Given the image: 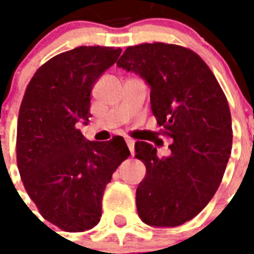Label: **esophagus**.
Wrapping results in <instances>:
<instances>
[{"mask_svg":"<svg viewBox=\"0 0 254 254\" xmlns=\"http://www.w3.org/2000/svg\"><path fill=\"white\" fill-rule=\"evenodd\" d=\"M125 141H127V147H129V150H130L131 155H133V154H134V139H131V138H125Z\"/></svg>","mask_w":254,"mask_h":254,"instance_id":"esophagus-1","label":"esophagus"}]
</instances>
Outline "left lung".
<instances>
[{"mask_svg":"<svg viewBox=\"0 0 254 254\" xmlns=\"http://www.w3.org/2000/svg\"><path fill=\"white\" fill-rule=\"evenodd\" d=\"M117 65L149 84L153 115L173 138L163 158L150 143L135 142V158L146 166L135 192L138 216L153 227H178L208 204L223 179L232 150L227 97L204 61L182 46H131Z\"/></svg>","mask_w":254,"mask_h":254,"instance_id":"8db88e82","label":"left lung"}]
</instances>
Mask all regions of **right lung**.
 <instances>
[{
	"instance_id": "right-lung-1",
	"label": "right lung",
	"mask_w": 254,
	"mask_h": 254,
	"mask_svg": "<svg viewBox=\"0 0 254 254\" xmlns=\"http://www.w3.org/2000/svg\"><path fill=\"white\" fill-rule=\"evenodd\" d=\"M121 49L81 46L38 68L26 88L17 124V163L31 200L46 220L67 232L93 228L104 190L130 155L123 137L88 141L91 91Z\"/></svg>"
}]
</instances>
